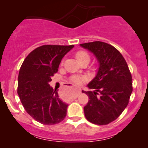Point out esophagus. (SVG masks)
I'll use <instances>...</instances> for the list:
<instances>
[{
  "instance_id": "esophagus-1",
  "label": "esophagus",
  "mask_w": 148,
  "mask_h": 148,
  "mask_svg": "<svg viewBox=\"0 0 148 148\" xmlns=\"http://www.w3.org/2000/svg\"><path fill=\"white\" fill-rule=\"evenodd\" d=\"M81 90H77V92H76V93L75 94H74V95H73V97H73V99H76V98H77V97H78L79 96V95H80V94H81Z\"/></svg>"
}]
</instances>
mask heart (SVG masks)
<instances>
[{
  "label": "heart",
  "mask_w": 148,
  "mask_h": 148,
  "mask_svg": "<svg viewBox=\"0 0 148 148\" xmlns=\"http://www.w3.org/2000/svg\"><path fill=\"white\" fill-rule=\"evenodd\" d=\"M75 56L79 63L85 60L89 61V54H88L87 52L84 51H79L76 53ZM71 79L73 82L77 84H81L82 83L84 82L85 79L83 77H81V76H74V77H71Z\"/></svg>",
  "instance_id": "b5f03b06"
}]
</instances>
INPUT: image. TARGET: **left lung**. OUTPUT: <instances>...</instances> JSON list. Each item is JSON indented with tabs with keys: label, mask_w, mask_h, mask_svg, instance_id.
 Masks as SVG:
<instances>
[{
	"label": "left lung",
	"mask_w": 148,
	"mask_h": 148,
	"mask_svg": "<svg viewBox=\"0 0 148 148\" xmlns=\"http://www.w3.org/2000/svg\"><path fill=\"white\" fill-rule=\"evenodd\" d=\"M92 52L98 63L97 75L88 84L93 92H84L89 102L84 107L86 120L95 125H107L122 114L129 103L132 92V79L121 53L102 41L80 44Z\"/></svg>",
	"instance_id": "obj_1"
}]
</instances>
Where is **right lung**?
<instances>
[{"label": "right lung", "mask_w": 148, "mask_h": 148, "mask_svg": "<svg viewBox=\"0 0 148 148\" xmlns=\"http://www.w3.org/2000/svg\"><path fill=\"white\" fill-rule=\"evenodd\" d=\"M74 45H44L23 61L18 77V95L23 107L37 122L46 125L62 122L68 104L60 99L58 89L49 85L64 56Z\"/></svg>", "instance_id": "right-lung-1"}]
</instances>
